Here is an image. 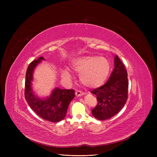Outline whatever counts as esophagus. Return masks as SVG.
<instances>
[{"mask_svg": "<svg viewBox=\"0 0 157 157\" xmlns=\"http://www.w3.org/2000/svg\"><path fill=\"white\" fill-rule=\"evenodd\" d=\"M75 94H76V96L78 97H80V96L83 95L85 94H84V93H83V92H81V91H76Z\"/></svg>", "mask_w": 157, "mask_h": 157, "instance_id": "esophagus-1", "label": "esophagus"}]
</instances>
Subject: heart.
<instances>
[{
    "label": "heart",
    "mask_w": 157,
    "mask_h": 157,
    "mask_svg": "<svg viewBox=\"0 0 157 157\" xmlns=\"http://www.w3.org/2000/svg\"><path fill=\"white\" fill-rule=\"evenodd\" d=\"M71 67L79 74L82 84L88 88H96L102 86L108 79L111 66L110 62L105 57L86 55L72 60ZM61 76L65 79H72V74L67 69L61 70Z\"/></svg>",
    "instance_id": "1"
}]
</instances>
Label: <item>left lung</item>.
<instances>
[{
  "label": "left lung",
  "mask_w": 157,
  "mask_h": 157,
  "mask_svg": "<svg viewBox=\"0 0 157 157\" xmlns=\"http://www.w3.org/2000/svg\"><path fill=\"white\" fill-rule=\"evenodd\" d=\"M114 68L108 81L91 92L97 97L98 104L92 110L93 116L99 120L109 119L125 105L128 97L127 72L119 57L114 58Z\"/></svg>",
  "instance_id": "obj_1"
}]
</instances>
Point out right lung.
Wrapping results in <instances>:
<instances>
[{"label":"right lung","instance_id":"1","mask_svg":"<svg viewBox=\"0 0 157 157\" xmlns=\"http://www.w3.org/2000/svg\"><path fill=\"white\" fill-rule=\"evenodd\" d=\"M44 60L40 56L29 64L26 72L25 97L31 109L40 118L51 122H59L65 117L68 106L75 97V92L74 90L55 88L45 98L36 95L32 88L33 74L38 64Z\"/></svg>","mask_w":157,"mask_h":157}]
</instances>
